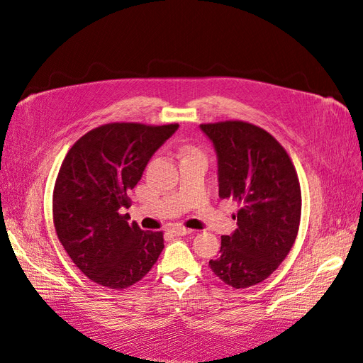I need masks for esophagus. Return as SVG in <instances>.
Wrapping results in <instances>:
<instances>
[{
    "instance_id": "34e87169",
    "label": "esophagus",
    "mask_w": 363,
    "mask_h": 363,
    "mask_svg": "<svg viewBox=\"0 0 363 363\" xmlns=\"http://www.w3.org/2000/svg\"><path fill=\"white\" fill-rule=\"evenodd\" d=\"M172 233H173L174 236H187V235H191V233H193V230L185 228V227H182V225H174V227L172 228Z\"/></svg>"
}]
</instances>
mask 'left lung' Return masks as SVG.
Instances as JSON below:
<instances>
[{
  "mask_svg": "<svg viewBox=\"0 0 363 363\" xmlns=\"http://www.w3.org/2000/svg\"><path fill=\"white\" fill-rule=\"evenodd\" d=\"M218 155L219 196L239 206L238 228L220 239L211 272L233 288L265 281L290 253L302 196L290 156L264 128L244 121L201 124Z\"/></svg>",
  "mask_w": 363,
  "mask_h": 363,
  "instance_id": "1",
  "label": "left lung"
}]
</instances>
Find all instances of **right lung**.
I'll use <instances>...</instances> for the list:
<instances>
[{
  "label": "right lung",
  "mask_w": 363,
  "mask_h": 363,
  "mask_svg": "<svg viewBox=\"0 0 363 363\" xmlns=\"http://www.w3.org/2000/svg\"><path fill=\"white\" fill-rule=\"evenodd\" d=\"M179 124L111 123L90 130L64 157L53 189V225L79 270L98 285L123 290L152 270L162 231L128 224V193L150 157Z\"/></svg>",
  "instance_id": "obj_1"
}]
</instances>
